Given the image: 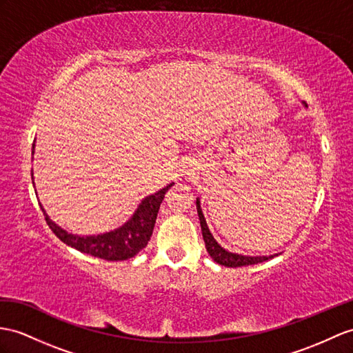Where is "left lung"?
Returning <instances> with one entry per match:
<instances>
[{
    "label": "left lung",
    "instance_id": "1",
    "mask_svg": "<svg viewBox=\"0 0 353 353\" xmlns=\"http://www.w3.org/2000/svg\"><path fill=\"white\" fill-rule=\"evenodd\" d=\"M304 106H307L304 103ZM196 210H197V216H199L201 220V229H202V236L205 241L206 252L212 257L214 262H217L219 265L228 266V268H238V266H245V265H254V263H261L268 259H272L274 256L277 254H271V256H248V254H239L226 250L225 247H221L216 238L212 236L211 230L206 225V220L203 217V212L201 208V201L199 197H196Z\"/></svg>",
    "mask_w": 353,
    "mask_h": 353
}]
</instances>
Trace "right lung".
I'll return each instance as SVG.
<instances>
[{
    "label": "right lung",
    "mask_w": 353,
    "mask_h": 353,
    "mask_svg": "<svg viewBox=\"0 0 353 353\" xmlns=\"http://www.w3.org/2000/svg\"><path fill=\"white\" fill-rule=\"evenodd\" d=\"M34 147H36V143H32V154ZM31 178L34 184L32 172ZM175 183H170L166 187L160 188L159 192L145 197L139 203V206H137V210L133 212V216L128 219L123 226L100 235L83 236L77 234H70V232H67L61 226H58L55 221L50 220L41 203L40 208L43 214H45V219L49 228L52 229L54 234L68 247H73L82 253L91 254L94 257H100V259L105 261H127L139 253L142 248L147 247L152 235L154 225H156L160 203L166 192Z\"/></svg>",
    "instance_id": "add662e5"
}]
</instances>
